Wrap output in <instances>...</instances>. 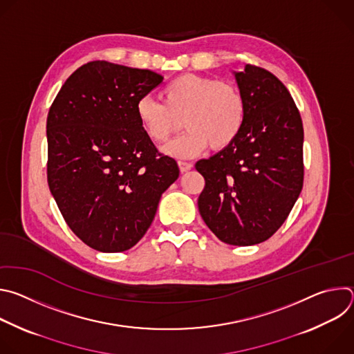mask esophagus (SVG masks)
<instances>
[{"label":"esophagus","mask_w":354,"mask_h":354,"mask_svg":"<svg viewBox=\"0 0 354 354\" xmlns=\"http://www.w3.org/2000/svg\"><path fill=\"white\" fill-rule=\"evenodd\" d=\"M178 165H179V169H180L182 174H185V172H187V171H190L193 168V165L190 162H185V161H179Z\"/></svg>","instance_id":"1"}]
</instances>
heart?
I'll return each instance as SVG.
<instances>
[{"label":"heart","instance_id":"heart-1","mask_svg":"<svg viewBox=\"0 0 354 354\" xmlns=\"http://www.w3.org/2000/svg\"><path fill=\"white\" fill-rule=\"evenodd\" d=\"M162 102L142 96L136 115L147 136L167 141L183 124L182 136L164 147L175 158H192L210 145L220 151L230 147L243 129L246 100L241 89L225 81L197 74H182L162 88Z\"/></svg>","mask_w":354,"mask_h":354}]
</instances>
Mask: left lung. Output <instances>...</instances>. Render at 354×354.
Listing matches in <instances>:
<instances>
[{"mask_svg":"<svg viewBox=\"0 0 354 354\" xmlns=\"http://www.w3.org/2000/svg\"><path fill=\"white\" fill-rule=\"evenodd\" d=\"M232 74L246 100L245 124L230 147L196 162L206 180L197 206L220 241L249 246L281 227L301 193L304 130L277 77L249 64Z\"/></svg>","mask_w":354,"mask_h":354,"instance_id":"1","label":"left lung"}]
</instances>
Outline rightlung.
I'll use <instances>...</instances> for the list:
<instances>
[{
  "instance_id": "1",
  "label": "right lung",
  "mask_w": 354,
  "mask_h": 354,
  "mask_svg": "<svg viewBox=\"0 0 354 354\" xmlns=\"http://www.w3.org/2000/svg\"><path fill=\"white\" fill-rule=\"evenodd\" d=\"M164 77L108 62L74 71L47 116V182L73 232L99 252L134 246L178 179L136 115Z\"/></svg>"
}]
</instances>
